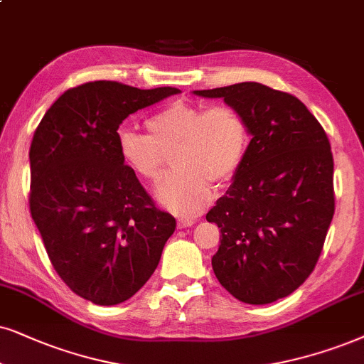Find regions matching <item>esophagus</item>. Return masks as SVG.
Listing matches in <instances>:
<instances>
[{
    "label": "esophagus",
    "instance_id": "34e87169",
    "mask_svg": "<svg viewBox=\"0 0 364 364\" xmlns=\"http://www.w3.org/2000/svg\"><path fill=\"white\" fill-rule=\"evenodd\" d=\"M196 223V218H193V216H179L178 218V225L181 228H186V227H191V225Z\"/></svg>",
    "mask_w": 364,
    "mask_h": 364
}]
</instances>
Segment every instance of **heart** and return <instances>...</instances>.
Segmentation results:
<instances>
[{"label":"heart","instance_id":"obj_1","mask_svg":"<svg viewBox=\"0 0 364 364\" xmlns=\"http://www.w3.org/2000/svg\"><path fill=\"white\" fill-rule=\"evenodd\" d=\"M149 134L121 129L116 144L122 163L144 181L161 178L166 154L176 168L161 183V200L179 213L200 210L211 196V181L227 185L237 176L250 149V127L230 105L176 100L146 121Z\"/></svg>","mask_w":364,"mask_h":364}]
</instances>
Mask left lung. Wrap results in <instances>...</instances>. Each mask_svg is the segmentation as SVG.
Here are the masks:
<instances>
[{
  "label": "left lung",
  "instance_id": "obj_1",
  "mask_svg": "<svg viewBox=\"0 0 364 364\" xmlns=\"http://www.w3.org/2000/svg\"><path fill=\"white\" fill-rule=\"evenodd\" d=\"M223 99L250 127V149L206 213L218 225L220 284L247 304L287 297L309 277L334 215V161L323 126L297 97L257 82L195 90Z\"/></svg>",
  "mask_w": 364,
  "mask_h": 364
}]
</instances>
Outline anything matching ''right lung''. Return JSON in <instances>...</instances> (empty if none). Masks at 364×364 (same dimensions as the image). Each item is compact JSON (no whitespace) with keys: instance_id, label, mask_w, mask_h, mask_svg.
<instances>
[{"instance_id":"right-lung-1","label":"right lung","mask_w":364,"mask_h":364,"mask_svg":"<svg viewBox=\"0 0 364 364\" xmlns=\"http://www.w3.org/2000/svg\"><path fill=\"white\" fill-rule=\"evenodd\" d=\"M178 92L87 82L63 92L33 134L31 218L60 279L97 306L134 296L176 228L122 163L116 137L129 114Z\"/></svg>"}]
</instances>
